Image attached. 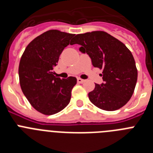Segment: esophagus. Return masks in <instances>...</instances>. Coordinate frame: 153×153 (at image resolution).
<instances>
[{
	"instance_id": "1",
	"label": "esophagus",
	"mask_w": 153,
	"mask_h": 153,
	"mask_svg": "<svg viewBox=\"0 0 153 153\" xmlns=\"http://www.w3.org/2000/svg\"><path fill=\"white\" fill-rule=\"evenodd\" d=\"M77 82L79 83H84V82H85V79H81V78H77Z\"/></svg>"
}]
</instances>
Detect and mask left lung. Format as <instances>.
<instances>
[{"mask_svg": "<svg viewBox=\"0 0 153 153\" xmlns=\"http://www.w3.org/2000/svg\"><path fill=\"white\" fill-rule=\"evenodd\" d=\"M76 44L81 46V53L89 55L93 67L102 70L103 83H95V89L88 94L90 102L106 111L123 107L130 100L137 81V69L130 51L104 31L76 35L70 44Z\"/></svg>", "mask_w": 153, "mask_h": 153, "instance_id": "obj_1", "label": "left lung"}]
</instances>
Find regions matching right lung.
I'll return each instance as SVG.
<instances>
[{
  "label": "right lung",
  "mask_w": 153,
  "mask_h": 153,
  "mask_svg": "<svg viewBox=\"0 0 153 153\" xmlns=\"http://www.w3.org/2000/svg\"><path fill=\"white\" fill-rule=\"evenodd\" d=\"M75 34L51 30L33 39L26 47L19 64L21 90L31 106L44 115L61 111L69 104L76 78L56 77L53 67Z\"/></svg>",
  "instance_id": "right-lung-1"
}]
</instances>
